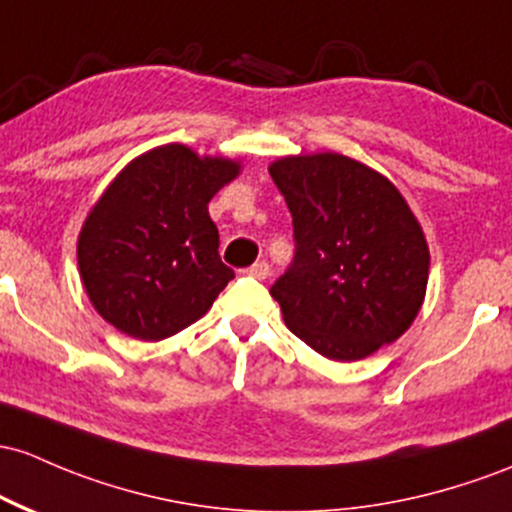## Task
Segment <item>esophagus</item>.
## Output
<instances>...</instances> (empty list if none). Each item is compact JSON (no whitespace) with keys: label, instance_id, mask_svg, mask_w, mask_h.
Listing matches in <instances>:
<instances>
[{"label":"esophagus","instance_id":"34e87169","mask_svg":"<svg viewBox=\"0 0 512 512\" xmlns=\"http://www.w3.org/2000/svg\"><path fill=\"white\" fill-rule=\"evenodd\" d=\"M245 274H250V277H255V279H267L269 277V265L265 260H260V262H255V265L247 267Z\"/></svg>","mask_w":512,"mask_h":512}]
</instances>
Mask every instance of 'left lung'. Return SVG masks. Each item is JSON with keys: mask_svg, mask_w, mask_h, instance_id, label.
<instances>
[{"mask_svg": "<svg viewBox=\"0 0 512 512\" xmlns=\"http://www.w3.org/2000/svg\"><path fill=\"white\" fill-rule=\"evenodd\" d=\"M294 226V260L269 294L284 323L335 362L369 357L418 316L430 252L386 177L338 153L269 167Z\"/></svg>", "mask_w": 512, "mask_h": 512, "instance_id": "obj_1", "label": "left lung"}]
</instances>
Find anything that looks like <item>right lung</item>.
Returning <instances> with one entry per match:
<instances>
[{
  "label": "right lung",
  "mask_w": 512,
  "mask_h": 512,
  "mask_svg": "<svg viewBox=\"0 0 512 512\" xmlns=\"http://www.w3.org/2000/svg\"><path fill=\"white\" fill-rule=\"evenodd\" d=\"M235 174V162L172 143L114 179L77 243L82 284L101 318L153 342L209 311L235 277L218 255L209 201Z\"/></svg>",
  "instance_id": "1"
}]
</instances>
